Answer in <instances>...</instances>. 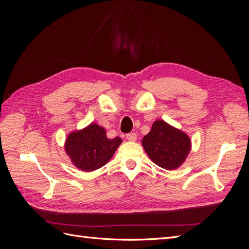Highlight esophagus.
Wrapping results in <instances>:
<instances>
[{
	"mask_svg": "<svg viewBox=\"0 0 249 249\" xmlns=\"http://www.w3.org/2000/svg\"><path fill=\"white\" fill-rule=\"evenodd\" d=\"M126 139L129 140V141H136V139H137V134H135V133L127 134V135H126Z\"/></svg>",
	"mask_w": 249,
	"mask_h": 249,
	"instance_id": "esophagus-1",
	"label": "esophagus"
}]
</instances>
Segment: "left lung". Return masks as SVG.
I'll return each mask as SVG.
<instances>
[{
	"instance_id": "8db88e82",
	"label": "left lung",
	"mask_w": 249,
	"mask_h": 249,
	"mask_svg": "<svg viewBox=\"0 0 249 249\" xmlns=\"http://www.w3.org/2000/svg\"><path fill=\"white\" fill-rule=\"evenodd\" d=\"M142 146L158 166L175 170L186 161L191 150V140L182 130L158 119L150 132L143 137Z\"/></svg>"
}]
</instances>
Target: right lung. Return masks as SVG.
I'll return each instance as SVG.
<instances>
[{
    "label": "right lung",
    "instance_id": "add662e5",
    "mask_svg": "<svg viewBox=\"0 0 249 249\" xmlns=\"http://www.w3.org/2000/svg\"><path fill=\"white\" fill-rule=\"evenodd\" d=\"M123 140L109 139L106 130L97 124L71 132L65 139L64 149L73 166L82 171H94L106 165Z\"/></svg>",
    "mask_w": 249,
    "mask_h": 249
}]
</instances>
